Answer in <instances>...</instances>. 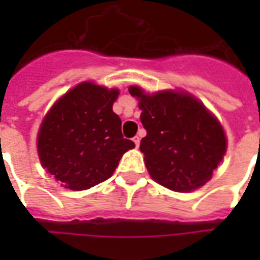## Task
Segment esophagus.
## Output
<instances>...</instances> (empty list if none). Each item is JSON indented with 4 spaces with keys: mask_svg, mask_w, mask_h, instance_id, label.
Returning <instances> with one entry per match:
<instances>
[{
    "mask_svg": "<svg viewBox=\"0 0 260 260\" xmlns=\"http://www.w3.org/2000/svg\"><path fill=\"white\" fill-rule=\"evenodd\" d=\"M134 143H135V146H136V148H138V147L140 146V138H139V136H135Z\"/></svg>",
    "mask_w": 260,
    "mask_h": 260,
    "instance_id": "1",
    "label": "esophagus"
}]
</instances>
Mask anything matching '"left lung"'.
I'll return each mask as SVG.
<instances>
[{
	"label": "left lung",
	"mask_w": 260,
	"mask_h": 260,
	"mask_svg": "<svg viewBox=\"0 0 260 260\" xmlns=\"http://www.w3.org/2000/svg\"><path fill=\"white\" fill-rule=\"evenodd\" d=\"M139 98L140 142L147 170L155 182L174 191H191L212 178L226 150L217 118L189 94L160 91L152 95L131 86Z\"/></svg>",
	"instance_id": "obj_1"
}]
</instances>
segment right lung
Here are the masks:
<instances>
[{
	"label": "right lung",
	"instance_id": "1",
	"mask_svg": "<svg viewBox=\"0 0 260 260\" xmlns=\"http://www.w3.org/2000/svg\"><path fill=\"white\" fill-rule=\"evenodd\" d=\"M117 89L83 82L66 93L42 122L38 135L40 162L62 186L86 190L106 181L131 148L121 120L112 106Z\"/></svg>",
	"mask_w": 260,
	"mask_h": 260
}]
</instances>
